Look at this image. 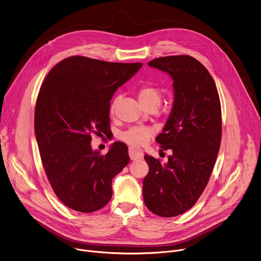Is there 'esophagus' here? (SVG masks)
<instances>
[{
  "label": "esophagus",
  "instance_id": "obj_1",
  "mask_svg": "<svg viewBox=\"0 0 261 261\" xmlns=\"http://www.w3.org/2000/svg\"><path fill=\"white\" fill-rule=\"evenodd\" d=\"M129 156L131 160H137L142 158V152L134 147H129Z\"/></svg>",
  "mask_w": 261,
  "mask_h": 261
}]
</instances>
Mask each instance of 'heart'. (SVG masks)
I'll use <instances>...</instances> for the list:
<instances>
[{
  "label": "heart",
  "instance_id": "b5f03b06",
  "mask_svg": "<svg viewBox=\"0 0 261 261\" xmlns=\"http://www.w3.org/2000/svg\"><path fill=\"white\" fill-rule=\"evenodd\" d=\"M137 96L143 107L156 106L158 107L162 101V91L153 85H143L137 89ZM119 101V96H115L109 102L108 111L113 116L116 111ZM153 135V129L150 127H132L120 134V139L133 146H141L145 144Z\"/></svg>",
  "mask_w": 261,
  "mask_h": 261
}]
</instances>
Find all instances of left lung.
I'll list each match as a JSON object with an SVG mask.
<instances>
[{
	"instance_id": "8db88e82",
	"label": "left lung",
	"mask_w": 261,
	"mask_h": 261,
	"mask_svg": "<svg viewBox=\"0 0 261 261\" xmlns=\"http://www.w3.org/2000/svg\"><path fill=\"white\" fill-rule=\"evenodd\" d=\"M173 80L174 102L156 141L171 150L168 162L144 155L150 171L143 178L146 207L160 217L190 210L205 189L222 137L221 103L207 69L190 56H168L148 62Z\"/></svg>"
}]
</instances>
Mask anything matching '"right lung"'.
I'll use <instances>...</instances> for the list:
<instances>
[{"label": "right lung", "mask_w": 261, "mask_h": 261, "mask_svg": "<svg viewBox=\"0 0 261 261\" xmlns=\"http://www.w3.org/2000/svg\"><path fill=\"white\" fill-rule=\"evenodd\" d=\"M141 63H113L73 56L58 63L41 85L35 134L51 188L68 207L93 213L113 196L111 180L129 163L117 141L106 155L93 151L92 135H108L109 101Z\"/></svg>", "instance_id": "add662e5"}]
</instances>
